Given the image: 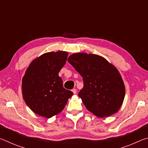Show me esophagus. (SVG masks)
<instances>
[{
    "instance_id": "1",
    "label": "esophagus",
    "mask_w": 148,
    "mask_h": 148,
    "mask_svg": "<svg viewBox=\"0 0 148 148\" xmlns=\"http://www.w3.org/2000/svg\"><path fill=\"white\" fill-rule=\"evenodd\" d=\"M72 91L73 92V93L74 94H76V92H77V91H76V89H73L72 90Z\"/></svg>"
}]
</instances>
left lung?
I'll list each match as a JSON object with an SVG mask.
<instances>
[{
    "label": "left lung",
    "instance_id": "1",
    "mask_svg": "<svg viewBox=\"0 0 148 148\" xmlns=\"http://www.w3.org/2000/svg\"><path fill=\"white\" fill-rule=\"evenodd\" d=\"M67 61L83 77L78 96L86 108L99 117L116 113L123 102L125 88L116 67L95 54L74 53Z\"/></svg>",
    "mask_w": 148,
    "mask_h": 148
}]
</instances>
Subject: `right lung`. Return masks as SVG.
Here are the masks:
<instances>
[{
	"mask_svg": "<svg viewBox=\"0 0 148 148\" xmlns=\"http://www.w3.org/2000/svg\"><path fill=\"white\" fill-rule=\"evenodd\" d=\"M68 52L44 53L31 62L22 79L25 102L32 112L50 118L61 112L73 92L64 89L59 72Z\"/></svg>",
	"mask_w": 148,
	"mask_h": 148,
	"instance_id": "add662e5",
	"label": "right lung"
}]
</instances>
